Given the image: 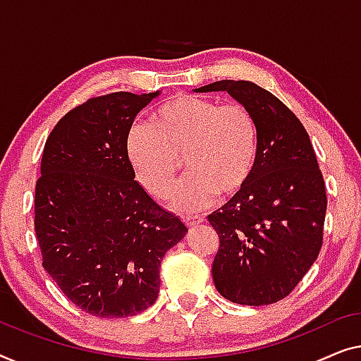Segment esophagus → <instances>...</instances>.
<instances>
[{
    "label": "esophagus",
    "mask_w": 361,
    "mask_h": 361,
    "mask_svg": "<svg viewBox=\"0 0 361 361\" xmlns=\"http://www.w3.org/2000/svg\"><path fill=\"white\" fill-rule=\"evenodd\" d=\"M183 221H185L188 226H197V224H202V222H204V217L202 216H186V217H183Z\"/></svg>",
    "instance_id": "1"
}]
</instances>
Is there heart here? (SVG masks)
Here are the masks:
<instances>
[{
    "instance_id": "b5f03b06",
    "label": "heart",
    "mask_w": 361,
    "mask_h": 361,
    "mask_svg": "<svg viewBox=\"0 0 361 361\" xmlns=\"http://www.w3.org/2000/svg\"><path fill=\"white\" fill-rule=\"evenodd\" d=\"M126 154L137 180L157 197L169 195L185 159L190 175L171 191L170 204L195 212L219 192L232 197L245 190L257 170L260 129L243 104L180 94L154 111L152 126H130Z\"/></svg>"
}]
</instances>
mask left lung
I'll return each mask as SVG.
<instances>
[{
	"mask_svg": "<svg viewBox=\"0 0 361 361\" xmlns=\"http://www.w3.org/2000/svg\"><path fill=\"white\" fill-rule=\"evenodd\" d=\"M195 91H227L260 129L253 178L207 216L219 235L212 280L232 302L273 304L296 288L322 247L327 196L316 154L293 111L252 81L221 80Z\"/></svg>",
	"mask_w": 361,
	"mask_h": 361,
	"instance_id": "left-lung-1",
	"label": "left lung"
}]
</instances>
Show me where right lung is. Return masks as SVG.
Masks as SVG:
<instances>
[{
	"mask_svg": "<svg viewBox=\"0 0 361 361\" xmlns=\"http://www.w3.org/2000/svg\"><path fill=\"white\" fill-rule=\"evenodd\" d=\"M155 93L91 98L59 121L35 185L42 265L73 304L96 317H130L159 296L160 263L186 226L135 181L126 135Z\"/></svg>",
	"mask_w": 361,
	"mask_h": 361,
	"instance_id": "obj_1",
	"label": "right lung"
}]
</instances>
